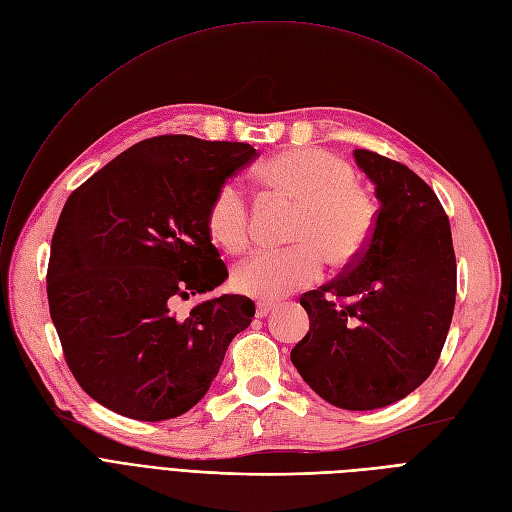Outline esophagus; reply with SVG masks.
Segmentation results:
<instances>
[{"label": "esophagus", "mask_w": 512, "mask_h": 512, "mask_svg": "<svg viewBox=\"0 0 512 512\" xmlns=\"http://www.w3.org/2000/svg\"><path fill=\"white\" fill-rule=\"evenodd\" d=\"M275 308V304H269V302H258L256 304V316L258 319H264V316H269V312Z\"/></svg>", "instance_id": "1"}]
</instances>
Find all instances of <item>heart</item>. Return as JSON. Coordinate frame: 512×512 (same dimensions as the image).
<instances>
[{
  "label": "heart",
  "mask_w": 512,
  "mask_h": 512,
  "mask_svg": "<svg viewBox=\"0 0 512 512\" xmlns=\"http://www.w3.org/2000/svg\"><path fill=\"white\" fill-rule=\"evenodd\" d=\"M256 181L266 196L296 204L289 227L294 248L258 252L233 271L243 296L273 302L319 281L323 260L346 269L367 250L375 231V204L356 185L354 166L321 148H294L264 162ZM206 231L214 246L239 254L250 243V206L237 183L218 185L206 206Z\"/></svg>",
  "instance_id": "heart-1"
}]
</instances>
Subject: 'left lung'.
<instances>
[{
    "label": "left lung",
    "instance_id": "1",
    "mask_svg": "<svg viewBox=\"0 0 512 512\" xmlns=\"http://www.w3.org/2000/svg\"><path fill=\"white\" fill-rule=\"evenodd\" d=\"M375 183V231L358 262L302 294L310 331L291 362L323 400L373 410L406 398L440 360L456 302L448 216L412 170L354 150Z\"/></svg>",
    "mask_w": 512,
    "mask_h": 512
}]
</instances>
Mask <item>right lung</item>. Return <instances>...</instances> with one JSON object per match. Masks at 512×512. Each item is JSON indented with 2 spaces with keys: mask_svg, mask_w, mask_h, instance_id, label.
<instances>
[{
  "mask_svg": "<svg viewBox=\"0 0 512 512\" xmlns=\"http://www.w3.org/2000/svg\"><path fill=\"white\" fill-rule=\"evenodd\" d=\"M256 156L250 143L160 135L70 193L52 237L47 300L68 369L95 402L166 421L206 396L254 302L225 294L185 319L173 306L229 277L206 206Z\"/></svg>",
  "mask_w": 512,
  "mask_h": 512,
  "instance_id": "1",
  "label": "right lung"
}]
</instances>
